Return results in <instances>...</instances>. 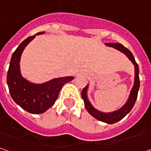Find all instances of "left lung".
Instances as JSON below:
<instances>
[{
  "instance_id": "obj_1",
  "label": "left lung",
  "mask_w": 151,
  "mask_h": 151,
  "mask_svg": "<svg viewBox=\"0 0 151 151\" xmlns=\"http://www.w3.org/2000/svg\"><path fill=\"white\" fill-rule=\"evenodd\" d=\"M105 45L108 47H112L115 49L118 50V51H120L122 53H124L132 61L133 65H134V69H135V71H134L135 72L134 83H133L132 90L130 91L129 99H128L126 103L120 109H118L116 111H111V112H103V111H99L96 108H94L93 105L91 104V102L88 99V97H87V90H88L89 86L88 85L82 90V98L84 100V104H85L86 110H87L89 113L92 116L95 117V119L100 120L102 122H104V123L114 124L116 123L117 121H119V120H122L124 117L127 114L132 110L133 105H134L135 102H136L140 86L139 69H138V65L135 61V59H134L132 52L128 48L124 47L122 44H120L119 43H106Z\"/></svg>"
}]
</instances>
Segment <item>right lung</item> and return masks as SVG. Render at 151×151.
Segmentation results:
<instances>
[{
  "label": "right lung",
  "mask_w": 151,
  "mask_h": 151,
  "mask_svg": "<svg viewBox=\"0 0 151 151\" xmlns=\"http://www.w3.org/2000/svg\"><path fill=\"white\" fill-rule=\"evenodd\" d=\"M42 34H44L43 31L28 37L19 44L12 55L7 73V84L12 99L22 109L32 114L43 113L52 107L63 86L73 79L72 76L62 77L37 84L22 77L20 70L22 53L35 35Z\"/></svg>",
  "instance_id": "obj_1"
}]
</instances>
